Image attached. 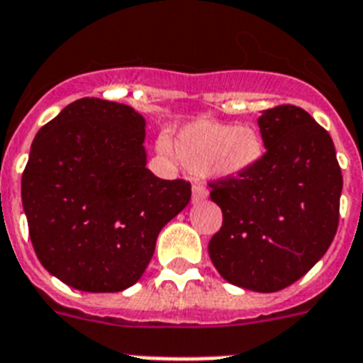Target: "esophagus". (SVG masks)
I'll return each instance as SVG.
<instances>
[{
	"mask_svg": "<svg viewBox=\"0 0 363 363\" xmlns=\"http://www.w3.org/2000/svg\"><path fill=\"white\" fill-rule=\"evenodd\" d=\"M206 197H208V190L203 184H194V188H191V201L199 203V201L206 199Z\"/></svg>",
	"mask_w": 363,
	"mask_h": 363,
	"instance_id": "34e87169",
	"label": "esophagus"
}]
</instances>
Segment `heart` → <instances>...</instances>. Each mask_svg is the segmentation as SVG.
Wrapping results in <instances>:
<instances>
[{
  "label": "heart",
  "mask_w": 363,
  "mask_h": 363,
  "mask_svg": "<svg viewBox=\"0 0 363 363\" xmlns=\"http://www.w3.org/2000/svg\"><path fill=\"white\" fill-rule=\"evenodd\" d=\"M164 157L177 158L191 172H208L216 177H238L251 172L264 155V142L258 130L236 123L194 121L177 133L175 144L158 140Z\"/></svg>",
  "instance_id": "heart-1"
}]
</instances>
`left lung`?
<instances>
[{"label": "left lung", "instance_id": "8db88e82", "mask_svg": "<svg viewBox=\"0 0 363 363\" xmlns=\"http://www.w3.org/2000/svg\"><path fill=\"white\" fill-rule=\"evenodd\" d=\"M258 127L266 153L257 166L208 182L223 212L208 255L227 282L271 294L306 275L330 247L343 177L330 135L299 106L267 108Z\"/></svg>", "mask_w": 363, "mask_h": 363}]
</instances>
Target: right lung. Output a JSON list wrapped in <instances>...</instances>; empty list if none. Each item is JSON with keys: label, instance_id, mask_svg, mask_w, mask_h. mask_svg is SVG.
Instances as JSON below:
<instances>
[{"label": "right lung", "instance_id": "1", "mask_svg": "<svg viewBox=\"0 0 363 363\" xmlns=\"http://www.w3.org/2000/svg\"><path fill=\"white\" fill-rule=\"evenodd\" d=\"M145 120L133 106L83 97L45 123L21 175V203L42 266L92 294L129 288L191 184L145 167Z\"/></svg>", "mask_w": 363, "mask_h": 363}]
</instances>
